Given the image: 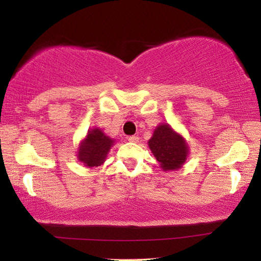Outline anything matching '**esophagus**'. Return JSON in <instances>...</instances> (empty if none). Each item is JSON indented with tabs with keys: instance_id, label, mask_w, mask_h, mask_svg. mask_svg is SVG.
I'll use <instances>...</instances> for the list:
<instances>
[{
	"instance_id": "1",
	"label": "esophagus",
	"mask_w": 261,
	"mask_h": 261,
	"mask_svg": "<svg viewBox=\"0 0 261 261\" xmlns=\"http://www.w3.org/2000/svg\"><path fill=\"white\" fill-rule=\"evenodd\" d=\"M128 141H129V142H138L139 137H137V135H132V137H128Z\"/></svg>"
}]
</instances>
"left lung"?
I'll use <instances>...</instances> for the list:
<instances>
[{"label":"left lung","instance_id":"obj_1","mask_svg":"<svg viewBox=\"0 0 261 261\" xmlns=\"http://www.w3.org/2000/svg\"><path fill=\"white\" fill-rule=\"evenodd\" d=\"M148 147L165 172L183 167L189 155V145L183 135L178 133L169 123H160L155 127Z\"/></svg>","mask_w":261,"mask_h":261}]
</instances>
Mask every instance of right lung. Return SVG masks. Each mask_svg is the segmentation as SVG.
Returning <instances> with one entry per match:
<instances>
[{"instance_id": "1", "label": "right lung", "mask_w": 261, "mask_h": 261, "mask_svg": "<svg viewBox=\"0 0 261 261\" xmlns=\"http://www.w3.org/2000/svg\"><path fill=\"white\" fill-rule=\"evenodd\" d=\"M114 144L115 140L108 137L101 128H91L78 145L77 159L88 169L101 166Z\"/></svg>"}]
</instances>
